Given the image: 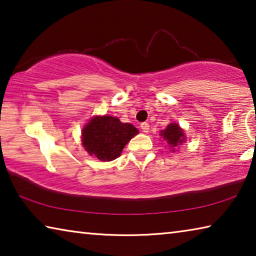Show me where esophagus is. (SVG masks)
Masks as SVG:
<instances>
[{"label": "esophagus", "instance_id": "obj_1", "mask_svg": "<svg viewBox=\"0 0 256 256\" xmlns=\"http://www.w3.org/2000/svg\"><path fill=\"white\" fill-rule=\"evenodd\" d=\"M140 128H141V130H142V132H144V133H148V132H149V128H150V126H149V124L146 123V122H144V123H141Z\"/></svg>", "mask_w": 256, "mask_h": 256}]
</instances>
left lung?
<instances>
[{
  "label": "left lung",
  "mask_w": 256,
  "mask_h": 256,
  "mask_svg": "<svg viewBox=\"0 0 256 256\" xmlns=\"http://www.w3.org/2000/svg\"><path fill=\"white\" fill-rule=\"evenodd\" d=\"M160 136H162L164 140L170 144V146L172 149V152L175 151V146H180L183 144L184 141H186L184 131L180 128V125L177 123H170L167 126V128H164L160 132Z\"/></svg>",
  "instance_id": "8db88e82"
}]
</instances>
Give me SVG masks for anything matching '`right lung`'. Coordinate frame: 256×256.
Here are the masks:
<instances>
[{"mask_svg":"<svg viewBox=\"0 0 256 256\" xmlns=\"http://www.w3.org/2000/svg\"><path fill=\"white\" fill-rule=\"evenodd\" d=\"M138 133L130 123L112 116H94L82 130V146L90 156L102 162L120 157L128 142Z\"/></svg>","mask_w":256,"mask_h":256,"instance_id":"obj_1","label":"right lung"}]
</instances>
